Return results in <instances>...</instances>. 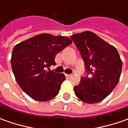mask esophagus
Listing matches in <instances>:
<instances>
[{"mask_svg":"<svg viewBox=\"0 0 128 128\" xmlns=\"http://www.w3.org/2000/svg\"><path fill=\"white\" fill-rule=\"evenodd\" d=\"M66 76L67 78H70V77L72 76V75H68V74H66Z\"/></svg>","mask_w":128,"mask_h":128,"instance_id":"obj_1","label":"esophagus"}]
</instances>
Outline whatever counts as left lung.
<instances>
[{
	"label": "left lung",
	"instance_id": "obj_1",
	"mask_svg": "<svg viewBox=\"0 0 128 128\" xmlns=\"http://www.w3.org/2000/svg\"><path fill=\"white\" fill-rule=\"evenodd\" d=\"M70 38L80 52L86 70L91 75L90 78H81L80 83L74 88L76 96L89 104L103 100L120 80L122 62L118 52L90 31L72 35Z\"/></svg>",
	"mask_w": 128,
	"mask_h": 128
}]
</instances>
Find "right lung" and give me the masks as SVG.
I'll list each match as a JSON object with an SVG mask.
<instances>
[{
  "instance_id": "1",
  "label": "right lung",
  "mask_w": 128,
  "mask_h": 128,
  "mask_svg": "<svg viewBox=\"0 0 128 128\" xmlns=\"http://www.w3.org/2000/svg\"><path fill=\"white\" fill-rule=\"evenodd\" d=\"M72 42L66 36L42 33L15 46L10 59L12 72L18 84L28 96L45 102L58 94L66 77L63 73L46 69L56 65V56Z\"/></svg>"
}]
</instances>
